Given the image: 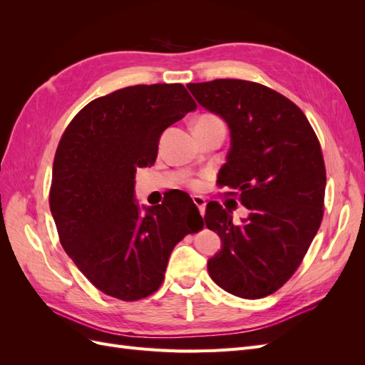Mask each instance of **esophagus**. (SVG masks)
<instances>
[{
	"label": "esophagus",
	"mask_w": 365,
	"mask_h": 365,
	"mask_svg": "<svg viewBox=\"0 0 365 365\" xmlns=\"http://www.w3.org/2000/svg\"><path fill=\"white\" fill-rule=\"evenodd\" d=\"M193 202L196 204L197 210H200V213L204 216V215H205V200H204V197L195 195V196H193Z\"/></svg>",
	"instance_id": "esophagus-1"
}]
</instances>
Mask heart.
I'll return each mask as SVG.
<instances>
[{
  "instance_id": "heart-1",
  "label": "heart",
  "mask_w": 365,
  "mask_h": 365,
  "mask_svg": "<svg viewBox=\"0 0 365 365\" xmlns=\"http://www.w3.org/2000/svg\"><path fill=\"white\" fill-rule=\"evenodd\" d=\"M204 121H220L217 117H215V115H202V117H200L196 120V123H204ZM193 187H201V182L200 181H193V184H192Z\"/></svg>"
}]
</instances>
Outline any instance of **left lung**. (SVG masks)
I'll use <instances>...</instances> for the list:
<instances>
[{
	"instance_id": "8db88e82",
	"label": "left lung",
	"mask_w": 365,
	"mask_h": 365,
	"mask_svg": "<svg viewBox=\"0 0 365 365\" xmlns=\"http://www.w3.org/2000/svg\"><path fill=\"white\" fill-rule=\"evenodd\" d=\"M201 106L222 117L231 149L220 187L250 210L235 224L231 210L213 201L205 225L222 240L207 263L224 291L256 300L288 282L311 247L324 213L326 168L311 123L289 98L240 79L187 85Z\"/></svg>"
}]
</instances>
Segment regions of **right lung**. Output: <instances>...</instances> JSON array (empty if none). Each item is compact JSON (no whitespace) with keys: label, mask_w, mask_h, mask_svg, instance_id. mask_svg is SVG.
<instances>
[{"label":"right lung","mask_w":365,"mask_h":365,"mask_svg":"<svg viewBox=\"0 0 365 365\" xmlns=\"http://www.w3.org/2000/svg\"><path fill=\"white\" fill-rule=\"evenodd\" d=\"M193 109L181 83L128 86L88 103L62 134L50 210L65 252L106 295L135 302L155 292L175 245L202 224L190 196L146 216L134 200L137 168L155 163L164 129Z\"/></svg>","instance_id":"right-lung-1"}]
</instances>
